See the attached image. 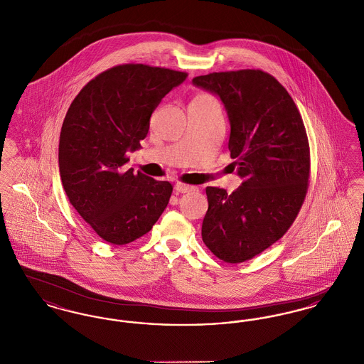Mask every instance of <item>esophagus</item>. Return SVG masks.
<instances>
[{
	"mask_svg": "<svg viewBox=\"0 0 364 364\" xmlns=\"http://www.w3.org/2000/svg\"><path fill=\"white\" fill-rule=\"evenodd\" d=\"M174 190L177 191V192H180V193H187V192H190V191L193 190V187H192V186H188V184L177 183V184L174 186Z\"/></svg>",
	"mask_w": 364,
	"mask_h": 364,
	"instance_id": "34e87169",
	"label": "esophagus"
}]
</instances>
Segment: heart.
<instances>
[{"mask_svg":"<svg viewBox=\"0 0 364 364\" xmlns=\"http://www.w3.org/2000/svg\"><path fill=\"white\" fill-rule=\"evenodd\" d=\"M199 97H202V95H199Z\"/></svg>","mask_w":364,"mask_h":364,"instance_id":"obj_1","label":"heart"}]
</instances>
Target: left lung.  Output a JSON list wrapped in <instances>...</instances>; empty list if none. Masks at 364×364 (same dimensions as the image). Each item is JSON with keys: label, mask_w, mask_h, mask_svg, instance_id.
Wrapping results in <instances>:
<instances>
[{"label": "left lung", "mask_w": 364, "mask_h": 364, "mask_svg": "<svg viewBox=\"0 0 364 364\" xmlns=\"http://www.w3.org/2000/svg\"><path fill=\"white\" fill-rule=\"evenodd\" d=\"M217 94L230 122L229 151L242 186L208 187L202 239L226 263H242L279 240L294 224L310 178L304 122L274 76L260 70L213 72L192 79Z\"/></svg>", "instance_id": "left-lung-1"}]
</instances>
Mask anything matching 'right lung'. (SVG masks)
Instances as JSON below:
<instances>
[{"mask_svg": "<svg viewBox=\"0 0 364 364\" xmlns=\"http://www.w3.org/2000/svg\"><path fill=\"white\" fill-rule=\"evenodd\" d=\"M187 72L122 64L90 80L63 122L58 166L70 205L105 242L122 245L151 230L168 206L169 181L127 169L161 100Z\"/></svg>", "mask_w": 364, "mask_h": 364, "instance_id": "right-lung-1", "label": "right lung"}]
</instances>
